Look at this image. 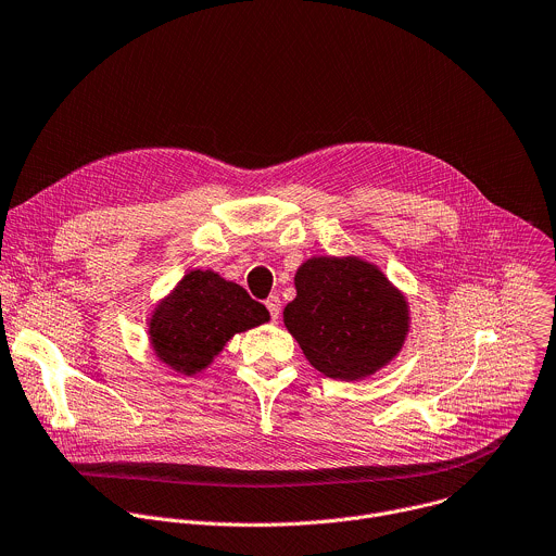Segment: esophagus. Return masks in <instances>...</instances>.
<instances>
[{"label":"esophagus","mask_w":556,"mask_h":556,"mask_svg":"<svg viewBox=\"0 0 556 556\" xmlns=\"http://www.w3.org/2000/svg\"><path fill=\"white\" fill-rule=\"evenodd\" d=\"M266 307H268V312H270L273 320H279V314H281V301H279V296H277V294H270V296L266 299Z\"/></svg>","instance_id":"esophagus-1"}]
</instances>
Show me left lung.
Listing matches in <instances>:
<instances>
[{"instance_id":"1","label":"left lung","mask_w":556,"mask_h":556,"mask_svg":"<svg viewBox=\"0 0 556 556\" xmlns=\"http://www.w3.org/2000/svg\"><path fill=\"white\" fill-rule=\"evenodd\" d=\"M294 288L283 323L323 376L359 382L404 349L410 305L380 266L355 255H314L296 268Z\"/></svg>"}]
</instances>
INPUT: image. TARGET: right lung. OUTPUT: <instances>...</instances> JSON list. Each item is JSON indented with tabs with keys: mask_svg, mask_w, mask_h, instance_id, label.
Segmentation results:
<instances>
[{
	"mask_svg": "<svg viewBox=\"0 0 556 556\" xmlns=\"http://www.w3.org/2000/svg\"><path fill=\"white\" fill-rule=\"evenodd\" d=\"M268 320V309L242 286L194 268L156 301L148 316V340L159 362L192 378L205 371L236 333Z\"/></svg>",
	"mask_w": 556,
	"mask_h": 556,
	"instance_id": "right-lung-1",
	"label": "right lung"
}]
</instances>
